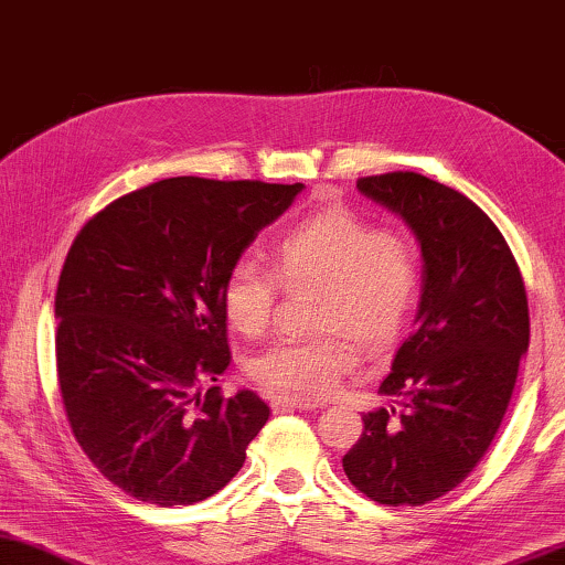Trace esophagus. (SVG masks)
<instances>
[{"mask_svg": "<svg viewBox=\"0 0 565 565\" xmlns=\"http://www.w3.org/2000/svg\"><path fill=\"white\" fill-rule=\"evenodd\" d=\"M271 406H274V411L284 414V411H311V408H317V403L307 401V398H297V395H276Z\"/></svg>", "mask_w": 565, "mask_h": 565, "instance_id": "34e87169", "label": "esophagus"}]
</instances>
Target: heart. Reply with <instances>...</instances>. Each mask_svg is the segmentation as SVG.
I'll use <instances>...</instances> for the list:
<instances>
[{
  "instance_id": "obj_1",
  "label": "heart",
  "mask_w": 565,
  "mask_h": 565,
  "mask_svg": "<svg viewBox=\"0 0 565 565\" xmlns=\"http://www.w3.org/2000/svg\"><path fill=\"white\" fill-rule=\"evenodd\" d=\"M274 270L241 258L225 274L221 301L235 330L256 337L271 322L279 278L286 289L322 286L307 340H279L250 360L266 388L322 398L355 365V340L367 355L393 350L414 315L420 274L406 241L381 233L342 207L315 213L286 231L274 248Z\"/></svg>"
}]
</instances>
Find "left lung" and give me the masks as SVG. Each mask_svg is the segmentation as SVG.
Segmentation results:
<instances>
[{
	"instance_id": "8db88e82",
	"label": "left lung",
	"mask_w": 565,
	"mask_h": 565,
	"mask_svg": "<svg viewBox=\"0 0 565 565\" xmlns=\"http://www.w3.org/2000/svg\"><path fill=\"white\" fill-rule=\"evenodd\" d=\"M358 190L408 225L424 268L414 332L377 388L403 411H367L342 469L370 500L418 508L490 449L527 352V297L498 225L461 192L416 172L363 177Z\"/></svg>"
}]
</instances>
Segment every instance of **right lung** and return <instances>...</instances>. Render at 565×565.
<instances>
[{
	"instance_id": "right-lung-1",
	"label": "right lung",
	"mask_w": 565,
	"mask_h": 565,
	"mask_svg": "<svg viewBox=\"0 0 565 565\" xmlns=\"http://www.w3.org/2000/svg\"><path fill=\"white\" fill-rule=\"evenodd\" d=\"M305 184L170 177L119 198L67 250L55 358L67 424L108 482L141 502L223 490L268 420L254 391L223 398L221 289Z\"/></svg>"
}]
</instances>
